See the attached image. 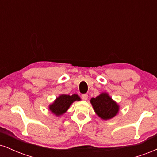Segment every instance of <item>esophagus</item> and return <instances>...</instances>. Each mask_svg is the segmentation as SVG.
Wrapping results in <instances>:
<instances>
[{
	"mask_svg": "<svg viewBox=\"0 0 157 157\" xmlns=\"http://www.w3.org/2000/svg\"><path fill=\"white\" fill-rule=\"evenodd\" d=\"M88 98H89V96H88V94H86L82 95V99L83 100H87Z\"/></svg>",
	"mask_w": 157,
	"mask_h": 157,
	"instance_id": "obj_1",
	"label": "esophagus"
}]
</instances>
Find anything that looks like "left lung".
<instances>
[{"label": "left lung", "instance_id": "left-lung-1", "mask_svg": "<svg viewBox=\"0 0 157 157\" xmlns=\"http://www.w3.org/2000/svg\"><path fill=\"white\" fill-rule=\"evenodd\" d=\"M95 113L102 120H110L114 117L120 111V105L106 92L92 97L90 100Z\"/></svg>", "mask_w": 157, "mask_h": 157}]
</instances>
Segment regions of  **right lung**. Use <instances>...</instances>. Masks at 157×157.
I'll return each instance as SVG.
<instances>
[{"label": "right lung", "instance_id": "1", "mask_svg": "<svg viewBox=\"0 0 157 157\" xmlns=\"http://www.w3.org/2000/svg\"><path fill=\"white\" fill-rule=\"evenodd\" d=\"M80 100H81L80 97L76 94H74L71 96L67 94H60L55 99V101L50 104L48 109L55 116L60 117L68 111L74 102Z\"/></svg>", "mask_w": 157, "mask_h": 157}]
</instances>
